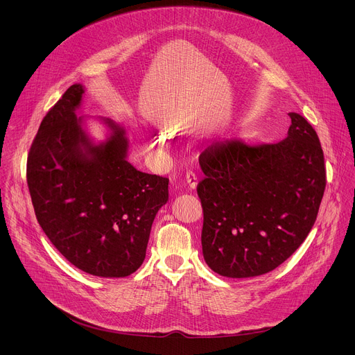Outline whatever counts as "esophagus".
Listing matches in <instances>:
<instances>
[{
	"label": "esophagus",
	"instance_id": "1",
	"mask_svg": "<svg viewBox=\"0 0 355 355\" xmlns=\"http://www.w3.org/2000/svg\"><path fill=\"white\" fill-rule=\"evenodd\" d=\"M185 185L189 189H195L196 188V175L193 173H187V175H185Z\"/></svg>",
	"mask_w": 355,
	"mask_h": 355
}]
</instances>
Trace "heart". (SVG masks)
Masks as SVG:
<instances>
[{"mask_svg": "<svg viewBox=\"0 0 355 355\" xmlns=\"http://www.w3.org/2000/svg\"><path fill=\"white\" fill-rule=\"evenodd\" d=\"M159 144H166V137L164 136H159Z\"/></svg>", "mask_w": 355, "mask_h": 355, "instance_id": "1", "label": "heart"}]
</instances>
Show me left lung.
<instances>
[{"label": "left lung", "mask_w": 355, "mask_h": 355, "mask_svg": "<svg viewBox=\"0 0 355 355\" xmlns=\"http://www.w3.org/2000/svg\"><path fill=\"white\" fill-rule=\"evenodd\" d=\"M275 144L226 140L199 159L202 254L227 278L267 274L289 259L315 225L326 188L323 150L312 125L289 112Z\"/></svg>", "instance_id": "obj_1"}]
</instances>
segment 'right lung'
Instances as JSON below:
<instances>
[{"label": "right lung", "mask_w": 355, "mask_h": 355, "mask_svg": "<svg viewBox=\"0 0 355 355\" xmlns=\"http://www.w3.org/2000/svg\"><path fill=\"white\" fill-rule=\"evenodd\" d=\"M85 87L71 85L43 118L32 143L26 178L36 219L78 270L123 278L144 261L150 230L168 200V178L141 173L129 160L125 129L95 141L89 118L77 116Z\"/></svg>", "instance_id": "obj_1"}]
</instances>
